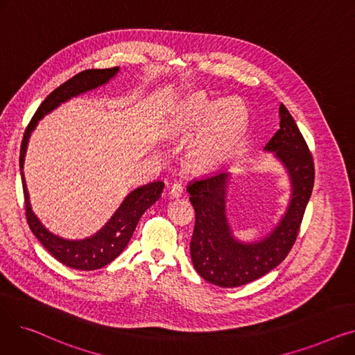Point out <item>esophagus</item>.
Returning <instances> with one entry per match:
<instances>
[{
    "mask_svg": "<svg viewBox=\"0 0 355 355\" xmlns=\"http://www.w3.org/2000/svg\"><path fill=\"white\" fill-rule=\"evenodd\" d=\"M182 185L181 184H178V182H174L171 187H170V194L173 196V197H181V194H182Z\"/></svg>",
    "mask_w": 355,
    "mask_h": 355,
    "instance_id": "34e87169",
    "label": "esophagus"
}]
</instances>
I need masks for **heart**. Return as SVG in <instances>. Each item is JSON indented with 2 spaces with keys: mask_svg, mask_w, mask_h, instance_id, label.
<instances>
[{
  "mask_svg": "<svg viewBox=\"0 0 355 355\" xmlns=\"http://www.w3.org/2000/svg\"><path fill=\"white\" fill-rule=\"evenodd\" d=\"M246 122V109L236 99L220 105L204 93H196L182 110L181 125L185 129H196L202 125L193 157L200 165H210L218 159L226 148L240 135Z\"/></svg>",
  "mask_w": 355,
  "mask_h": 355,
  "instance_id": "obj_1",
  "label": "heart"
}]
</instances>
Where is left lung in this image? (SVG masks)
<instances>
[{
    "label": "left lung",
    "mask_w": 355,
    "mask_h": 355,
    "mask_svg": "<svg viewBox=\"0 0 355 355\" xmlns=\"http://www.w3.org/2000/svg\"><path fill=\"white\" fill-rule=\"evenodd\" d=\"M277 132L265 151L284 164L291 178L292 194L284 217L262 240L239 241L226 214V196L230 173L221 171L193 180L187 185L196 210V226L190 254L197 273L221 288L246 285L273 270L291 252L311 198L315 168L309 148L284 103L279 106Z\"/></svg>",
    "instance_id": "left-lung-1"
}]
</instances>
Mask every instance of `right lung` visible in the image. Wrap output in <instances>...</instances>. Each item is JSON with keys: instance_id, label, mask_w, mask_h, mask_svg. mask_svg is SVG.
Returning <instances> with one entry per match:
<instances>
[{"instance_id": "add662e5", "label": "right lung", "mask_w": 355, "mask_h": 355, "mask_svg": "<svg viewBox=\"0 0 355 355\" xmlns=\"http://www.w3.org/2000/svg\"><path fill=\"white\" fill-rule=\"evenodd\" d=\"M119 67L110 69H90L78 73L58 89H54L50 95L43 101V103L35 110L34 116L31 118L20 149V170H21V181L24 191V204H26V218L28 227L37 240L49 250V253L58 259L60 263L78 269V270H95L106 266L112 260H115L129 243L130 237L138 225L141 216L153 206V204L161 197L164 190L162 181H154L139 189L130 191L115 214L110 217L106 225L96 233L83 240H67L59 237L49 232L42 221L37 218L33 213L28 191L23 174L24 168V157L27 151V144L34 128L44 115L49 112L60 106L66 101L79 96L85 92L96 89L105 83H107L112 78L116 76Z\"/></svg>"}]
</instances>
